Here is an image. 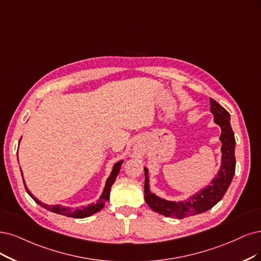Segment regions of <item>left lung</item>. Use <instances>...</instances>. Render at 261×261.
<instances>
[{"instance_id": "8db88e82", "label": "left lung", "mask_w": 261, "mask_h": 261, "mask_svg": "<svg viewBox=\"0 0 261 261\" xmlns=\"http://www.w3.org/2000/svg\"><path fill=\"white\" fill-rule=\"evenodd\" d=\"M210 103L211 112L214 115V121L221 128L220 141L223 143L221 145L223 156H221V167L218 174L211 182V185L205 189H202L199 194L192 196L187 201L175 202L163 200L151 194L148 186V170L144 168V172H145V185H144L145 196L144 197H145L148 206L159 214L167 217L182 219L203 213L223 199L233 178L236 172V139L230 124V114L214 99L210 98Z\"/></svg>"}]
</instances>
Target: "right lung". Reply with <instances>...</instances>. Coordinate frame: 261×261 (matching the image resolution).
Here are the masks:
<instances>
[{"instance_id": "add662e5", "label": "right lung", "mask_w": 261, "mask_h": 261, "mask_svg": "<svg viewBox=\"0 0 261 261\" xmlns=\"http://www.w3.org/2000/svg\"><path fill=\"white\" fill-rule=\"evenodd\" d=\"M121 163L122 161H119L116 163V165L114 166L113 168V171L111 173L110 177L108 178V180H106V184H105V187H104V190H103V194L102 196L100 197V199L96 201L95 204H90L88 206H85V207H81V208H77L75 211H71L69 207H64V206H61V205H48V204H45L43 203V202H41L40 200H37L35 197L32 196V194L30 191H29V189L27 188L25 186V182L23 180V184H24V188L27 190V192L29 195L31 196V198L36 202L37 204H40L41 206H43L44 208L50 211V212H54V213H58V214H61V215H65V216H70V217H74V218H84V217H88L94 213H96V212H99L103 208L104 204L106 203V202L109 201L110 199V191H111V187L112 185L114 184V181L116 179V177H117L118 173H119V170H120V167H121ZM21 170V169H20Z\"/></svg>"}]
</instances>
